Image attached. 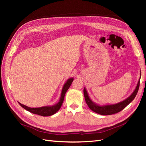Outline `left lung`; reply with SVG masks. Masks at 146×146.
<instances>
[{
  "label": "left lung",
  "mask_w": 146,
  "mask_h": 146,
  "mask_svg": "<svg viewBox=\"0 0 146 146\" xmlns=\"http://www.w3.org/2000/svg\"><path fill=\"white\" fill-rule=\"evenodd\" d=\"M141 76V74L140 73V77L139 79V81L138 82V84H137L134 91L132 92V94L129 97V98H127L125 100H123V101L120 102L115 104L100 105L96 104L90 99L89 95L88 94L86 89L85 88H84V90H83L84 96H85V101L88 106L89 107V108L92 110V111H93L96 113L101 114V115H110V114H115L122 111V110L124 108H125L136 97L137 92H138L139 90Z\"/></svg>",
  "instance_id": "8db88e82"
}]
</instances>
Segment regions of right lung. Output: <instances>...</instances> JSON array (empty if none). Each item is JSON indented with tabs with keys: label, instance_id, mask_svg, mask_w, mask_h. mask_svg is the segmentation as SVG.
Segmentation results:
<instances>
[{
	"label": "right lung",
	"instance_id": "obj_1",
	"mask_svg": "<svg viewBox=\"0 0 146 146\" xmlns=\"http://www.w3.org/2000/svg\"><path fill=\"white\" fill-rule=\"evenodd\" d=\"M73 80H74V78H70L66 82L62 88V91H61V96H60L58 102L54 105L44 106V107H39V108H30L19 102V104L22 107L33 114H38V115H40L42 116H52L53 114L56 113L60 109L61 105H62V104L63 102L66 92L69 88Z\"/></svg>",
	"mask_w": 146,
	"mask_h": 146
}]
</instances>
